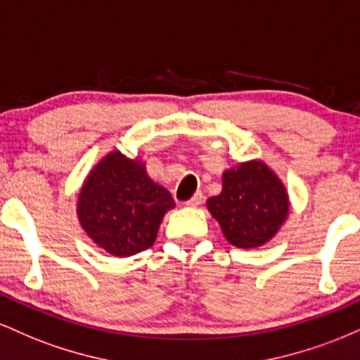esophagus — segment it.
<instances>
[{"label": "esophagus", "mask_w": 360, "mask_h": 360, "mask_svg": "<svg viewBox=\"0 0 360 360\" xmlns=\"http://www.w3.org/2000/svg\"><path fill=\"white\" fill-rule=\"evenodd\" d=\"M201 201H203V193H196L191 198V200L186 201V205H188V206H198V205H201Z\"/></svg>", "instance_id": "esophagus-1"}]
</instances>
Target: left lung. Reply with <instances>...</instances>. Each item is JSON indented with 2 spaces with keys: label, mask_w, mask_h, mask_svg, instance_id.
<instances>
[{
  "label": "left lung",
  "mask_w": 360,
  "mask_h": 360,
  "mask_svg": "<svg viewBox=\"0 0 360 360\" xmlns=\"http://www.w3.org/2000/svg\"><path fill=\"white\" fill-rule=\"evenodd\" d=\"M206 205L226 240L240 249L259 247L272 238L289 208L286 189L262 162L226 171L223 191Z\"/></svg>",
  "instance_id": "1"
}]
</instances>
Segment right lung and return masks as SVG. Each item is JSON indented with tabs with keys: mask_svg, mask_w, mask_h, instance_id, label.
<instances>
[{
	"mask_svg": "<svg viewBox=\"0 0 360 360\" xmlns=\"http://www.w3.org/2000/svg\"><path fill=\"white\" fill-rule=\"evenodd\" d=\"M171 193L152 183L137 160L111 152L93 169L79 194L82 229L101 249L128 257L154 245Z\"/></svg>",
	"mask_w": 360,
	"mask_h": 360,
	"instance_id": "obj_1",
	"label": "right lung"
}]
</instances>
